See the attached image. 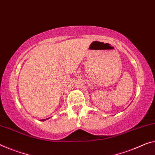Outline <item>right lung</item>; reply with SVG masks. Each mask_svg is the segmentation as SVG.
Here are the masks:
<instances>
[{
  "label": "right lung",
  "instance_id": "obj_1",
  "mask_svg": "<svg viewBox=\"0 0 155 155\" xmlns=\"http://www.w3.org/2000/svg\"><path fill=\"white\" fill-rule=\"evenodd\" d=\"M46 119H48V118H46ZM46 119H42V120H42V121H44V120H46Z\"/></svg>",
  "mask_w": 155,
  "mask_h": 155
}]
</instances>
